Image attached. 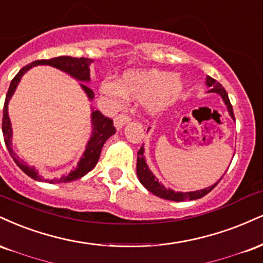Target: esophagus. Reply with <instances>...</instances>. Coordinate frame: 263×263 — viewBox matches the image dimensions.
I'll use <instances>...</instances> for the list:
<instances>
[{
  "mask_svg": "<svg viewBox=\"0 0 263 263\" xmlns=\"http://www.w3.org/2000/svg\"><path fill=\"white\" fill-rule=\"evenodd\" d=\"M129 122H130V118H129L126 114H119V116H117L116 118H114V125H116L117 129L123 128V126L128 124Z\"/></svg>",
  "mask_w": 263,
  "mask_h": 263,
  "instance_id": "34e87169",
  "label": "esophagus"
}]
</instances>
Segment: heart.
<instances>
[{
    "mask_svg": "<svg viewBox=\"0 0 263 263\" xmlns=\"http://www.w3.org/2000/svg\"><path fill=\"white\" fill-rule=\"evenodd\" d=\"M184 87L178 75L159 70L129 71L120 80L107 79L102 81L101 93L113 107H122L126 96L143 101L149 113H159L180 97Z\"/></svg>",
    "mask_w": 263,
    "mask_h": 263,
    "instance_id": "b5f03b06",
    "label": "heart"
}]
</instances>
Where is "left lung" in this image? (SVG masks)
Here are the masks:
<instances>
[{"label": "left lung", "instance_id": "1", "mask_svg": "<svg viewBox=\"0 0 263 263\" xmlns=\"http://www.w3.org/2000/svg\"><path fill=\"white\" fill-rule=\"evenodd\" d=\"M205 85L208 86V87H211V89H209L208 92H214V93H218L221 96V98H223L225 106H227V108H228V112H229L230 117L235 120V117H234V112H233V106H231L229 97H228L227 91H225L223 86H221L220 83L217 81V80H214L211 76H206ZM137 175H138L139 181H140V183L143 184V186L146 188L149 192L155 194V196H157V197H160V198L175 200V202H183V200H187V199L193 200V199L202 198V197H204L205 194H208L209 192H211L212 190H214V187L217 186L219 182H220L221 178H223L221 177L220 180L217 182V183H214L211 187H206V188H204V190L194 191V192H175V191L171 190V188H166L163 184L160 183L159 180H157L155 176H154L153 172L150 171L149 166H147V163H146V160H145V157H144V147L143 146H141L140 150L138 151Z\"/></svg>", "mask_w": 263, "mask_h": 263}]
</instances>
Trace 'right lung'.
I'll return each instance as SVG.
<instances>
[{"label": "right lung", "instance_id": "add662e5", "mask_svg": "<svg viewBox=\"0 0 263 263\" xmlns=\"http://www.w3.org/2000/svg\"><path fill=\"white\" fill-rule=\"evenodd\" d=\"M93 60L87 58H72V57H58L49 59V60H36L33 63L28 64L27 66L22 67L20 72L17 73L12 80L11 85H9L7 96H6L5 106H3V118H2V133H3V139H5L6 147H7L9 155L12 159L14 160V162L17 163V166L20 167L24 174L29 176L30 178L35 181L40 182H49V183H63V182H71L79 180L88 174L92 168L95 167L96 163L98 162L100 159L102 147L106 141L109 139L112 135L116 133V128L113 125V120L110 118H107L102 114L100 110H93L92 108L91 113V124H92V135L89 138L87 145H86V150L83 153V155L80 159L79 163H77V167L75 170H71L69 175L63 176L59 180H44L38 174L35 168L32 166H28L27 163L15 155V153L12 149V126H11V120L8 117V102L11 100V97L13 96L15 88H17L18 83H20L22 76L27 72L28 70H30L32 67L36 66V65H49V66L57 67V69L64 71V72L69 73L71 77L79 80L82 82H89V65ZM81 88L85 91V93L87 95L89 101L93 100L95 93L91 88L85 86L83 83H80Z\"/></svg>", "mask_w": 263, "mask_h": 263}]
</instances>
